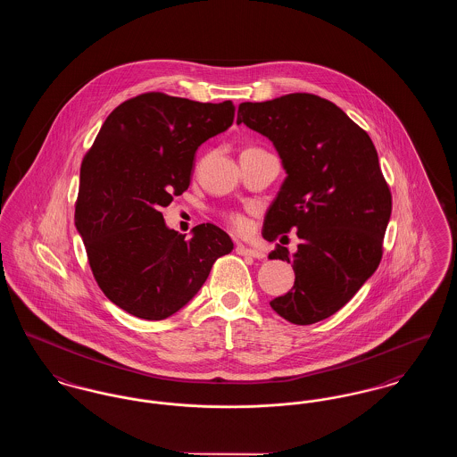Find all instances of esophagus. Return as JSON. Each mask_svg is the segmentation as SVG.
I'll list each match as a JSON object with an SVG mask.
<instances>
[{
    "instance_id": "esophagus-1",
    "label": "esophagus",
    "mask_w": 457,
    "mask_h": 457,
    "mask_svg": "<svg viewBox=\"0 0 457 457\" xmlns=\"http://www.w3.org/2000/svg\"><path fill=\"white\" fill-rule=\"evenodd\" d=\"M237 253L243 255V257H252V259H263V257H265L261 250L248 248V246H245V245H238V246H237Z\"/></svg>"
}]
</instances>
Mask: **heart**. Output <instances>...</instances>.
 Here are the masks:
<instances>
[{
    "label": "heart",
    "instance_id": "heart-1",
    "mask_svg": "<svg viewBox=\"0 0 457 457\" xmlns=\"http://www.w3.org/2000/svg\"><path fill=\"white\" fill-rule=\"evenodd\" d=\"M226 220H228V224L239 233V235H245L248 229H250V222H248V219L245 218L243 214H239V212H228L226 214Z\"/></svg>",
    "mask_w": 457,
    "mask_h": 457
}]
</instances>
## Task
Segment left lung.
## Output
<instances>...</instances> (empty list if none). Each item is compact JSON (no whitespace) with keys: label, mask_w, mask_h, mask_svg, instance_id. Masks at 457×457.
I'll use <instances>...</instances> for the list:
<instances>
[{"label":"left lung","mask_w":457,"mask_h":457,"mask_svg":"<svg viewBox=\"0 0 457 457\" xmlns=\"http://www.w3.org/2000/svg\"><path fill=\"white\" fill-rule=\"evenodd\" d=\"M237 123L267 137L287 174L262 237L274 241L296 229L302 239L295 255L281 245L269 253L295 270L291 291L270 306L296 326L320 322L348 303L382 259L392 196L375 145L343 109L306 92L241 103Z\"/></svg>","instance_id":"8db88e82"}]
</instances>
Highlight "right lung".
Segmentation results:
<instances>
[{"label": "right lung", "instance_id": "right-lung-1", "mask_svg": "<svg viewBox=\"0 0 457 457\" xmlns=\"http://www.w3.org/2000/svg\"><path fill=\"white\" fill-rule=\"evenodd\" d=\"M233 120L231 101L145 92L109 114L86 154L75 226L99 287L130 315L171 317L195 296L214 262L233 250L218 226L198 224L185 239L161 212L190 187L196 149Z\"/></svg>", "mask_w": 457, "mask_h": 457}]
</instances>
